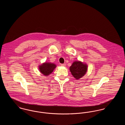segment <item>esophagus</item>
Here are the masks:
<instances>
[{"instance_id": "esophagus-1", "label": "esophagus", "mask_w": 125, "mask_h": 125, "mask_svg": "<svg viewBox=\"0 0 125 125\" xmlns=\"http://www.w3.org/2000/svg\"><path fill=\"white\" fill-rule=\"evenodd\" d=\"M61 65L62 66H65L66 64H61Z\"/></svg>"}]
</instances>
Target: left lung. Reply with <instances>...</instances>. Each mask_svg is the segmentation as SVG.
I'll list each match as a JSON object with an SVG mask.
<instances>
[{"label": "left lung", "instance_id": "8db88e82", "mask_svg": "<svg viewBox=\"0 0 125 125\" xmlns=\"http://www.w3.org/2000/svg\"><path fill=\"white\" fill-rule=\"evenodd\" d=\"M88 66L86 63L81 61L75 60L73 62L69 70L73 77L76 80H79L83 77L88 71Z\"/></svg>", "mask_w": 125, "mask_h": 125}]
</instances>
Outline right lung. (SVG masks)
<instances>
[{"mask_svg": "<svg viewBox=\"0 0 125 125\" xmlns=\"http://www.w3.org/2000/svg\"><path fill=\"white\" fill-rule=\"evenodd\" d=\"M56 67L57 65L53 63L45 62L38 65V69L39 71L44 76H47L53 72Z\"/></svg>", "mask_w": 125, "mask_h": 125, "instance_id": "right-lung-1", "label": "right lung"}]
</instances>
